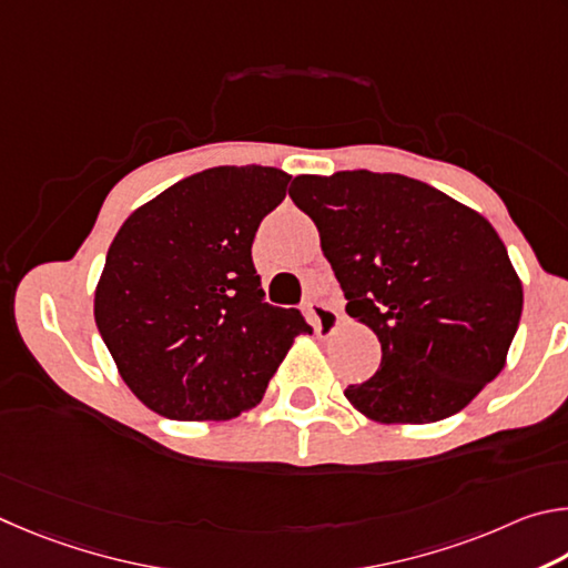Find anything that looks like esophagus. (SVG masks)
<instances>
[{"mask_svg": "<svg viewBox=\"0 0 568 568\" xmlns=\"http://www.w3.org/2000/svg\"><path fill=\"white\" fill-rule=\"evenodd\" d=\"M306 314H310V320H312V324H314V329H316V334H334L336 332V326H339V322H342V316H339V312L334 310V306H329V304H322V302H310L306 304Z\"/></svg>", "mask_w": 568, "mask_h": 568, "instance_id": "34e87169", "label": "esophagus"}]
</instances>
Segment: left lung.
Returning <instances> with one entry per match:
<instances>
[{
    "instance_id": "1",
    "label": "left lung",
    "mask_w": 568,
    "mask_h": 568,
    "mask_svg": "<svg viewBox=\"0 0 568 568\" xmlns=\"http://www.w3.org/2000/svg\"><path fill=\"white\" fill-rule=\"evenodd\" d=\"M290 196L320 229L346 314L379 336V369L344 392L354 409L382 424H432L496 379L524 290L479 212L419 179L366 169L302 174Z\"/></svg>"
}]
</instances>
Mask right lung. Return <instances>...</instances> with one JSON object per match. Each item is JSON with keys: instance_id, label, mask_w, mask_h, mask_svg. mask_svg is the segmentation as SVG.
<instances>
[{"instance_id": "right-lung-1", "label": "right lung", "mask_w": 568, "mask_h": 568, "mask_svg": "<svg viewBox=\"0 0 568 568\" xmlns=\"http://www.w3.org/2000/svg\"><path fill=\"white\" fill-rule=\"evenodd\" d=\"M290 174L214 166L129 214L106 252L94 320L124 384L176 422H224L252 409L294 336L300 310L264 302L252 262L262 219Z\"/></svg>"}]
</instances>
